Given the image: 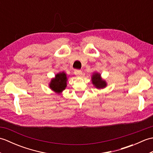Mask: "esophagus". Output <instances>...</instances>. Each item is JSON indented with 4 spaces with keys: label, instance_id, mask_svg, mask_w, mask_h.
I'll return each mask as SVG.
<instances>
[{
    "label": "esophagus",
    "instance_id": "1",
    "mask_svg": "<svg viewBox=\"0 0 153 153\" xmlns=\"http://www.w3.org/2000/svg\"><path fill=\"white\" fill-rule=\"evenodd\" d=\"M74 74L77 77H82V71L81 70H75Z\"/></svg>",
    "mask_w": 153,
    "mask_h": 153
}]
</instances>
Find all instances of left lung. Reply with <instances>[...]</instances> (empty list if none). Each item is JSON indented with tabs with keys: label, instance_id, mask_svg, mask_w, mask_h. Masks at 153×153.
Wrapping results in <instances>:
<instances>
[{
	"label": "left lung",
	"instance_id": "left-lung-1",
	"mask_svg": "<svg viewBox=\"0 0 153 153\" xmlns=\"http://www.w3.org/2000/svg\"><path fill=\"white\" fill-rule=\"evenodd\" d=\"M91 81L94 86L97 89H103L106 87V81L102 79L100 74L99 73L95 72L93 74Z\"/></svg>",
	"mask_w": 153,
	"mask_h": 153
}]
</instances>
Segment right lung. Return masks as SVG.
Instances as JSON below:
<instances>
[{
  "label": "right lung",
  "mask_w": 153,
  "mask_h": 153,
  "mask_svg": "<svg viewBox=\"0 0 153 153\" xmlns=\"http://www.w3.org/2000/svg\"><path fill=\"white\" fill-rule=\"evenodd\" d=\"M67 79L68 77L66 73H64V71L58 73L56 74L54 78L51 79L49 87L54 92L60 93L66 89L67 86Z\"/></svg>",
  "instance_id": "right-lung-1"
}]
</instances>
